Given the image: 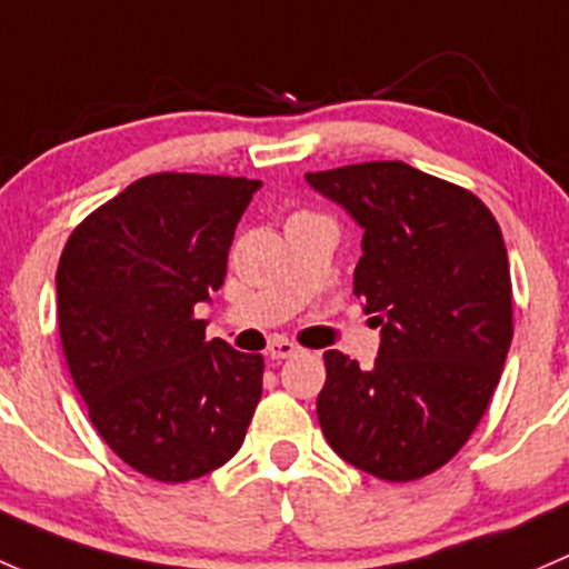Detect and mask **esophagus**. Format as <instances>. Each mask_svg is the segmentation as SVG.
I'll list each match as a JSON object with an SVG mask.
<instances>
[{"label":"esophagus","mask_w":569,"mask_h":569,"mask_svg":"<svg viewBox=\"0 0 569 569\" xmlns=\"http://www.w3.org/2000/svg\"><path fill=\"white\" fill-rule=\"evenodd\" d=\"M296 353H298V348L292 342H287V339H273V342L268 345V356H271L273 361H284Z\"/></svg>","instance_id":"1"}]
</instances>
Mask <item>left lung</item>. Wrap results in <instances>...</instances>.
<instances>
[{
	"instance_id": "8db88e82",
	"label": "left lung",
	"mask_w": 569,
	"mask_h": 569,
	"mask_svg": "<svg viewBox=\"0 0 569 569\" xmlns=\"http://www.w3.org/2000/svg\"><path fill=\"white\" fill-rule=\"evenodd\" d=\"M307 183L365 232L353 292L380 326L370 370L326 350L328 447L386 482L427 477L488 411L512 342L499 224L471 191L402 161L309 172Z\"/></svg>"
}]
</instances>
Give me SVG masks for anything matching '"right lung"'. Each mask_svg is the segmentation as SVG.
Segmentation results:
<instances>
[{"instance_id": "1", "label": "right lung", "mask_w": 569, "mask_h": 569, "mask_svg": "<svg viewBox=\"0 0 569 569\" xmlns=\"http://www.w3.org/2000/svg\"><path fill=\"white\" fill-rule=\"evenodd\" d=\"M260 180L163 172L87 216L57 268L66 359L111 452L158 482H189L241 449L262 356L204 339L199 303L224 284Z\"/></svg>"}]
</instances>
